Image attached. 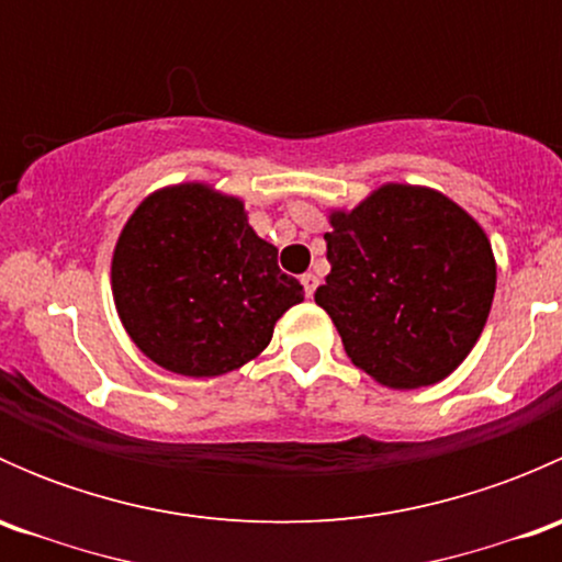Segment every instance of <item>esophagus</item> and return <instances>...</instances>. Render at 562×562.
I'll list each match as a JSON object with an SVG mask.
<instances>
[{
    "mask_svg": "<svg viewBox=\"0 0 562 562\" xmlns=\"http://www.w3.org/2000/svg\"><path fill=\"white\" fill-rule=\"evenodd\" d=\"M302 285H304V293H307V296H313L315 288H317V277L313 274V271H307V274L302 277Z\"/></svg>",
    "mask_w": 562,
    "mask_h": 562,
    "instance_id": "obj_1",
    "label": "esophagus"
}]
</instances>
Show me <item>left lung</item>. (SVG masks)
Listing matches in <instances>:
<instances>
[{
	"label": "left lung",
	"instance_id": "obj_1",
	"mask_svg": "<svg viewBox=\"0 0 562 562\" xmlns=\"http://www.w3.org/2000/svg\"><path fill=\"white\" fill-rule=\"evenodd\" d=\"M331 271L315 291L345 353L389 389L435 386L468 359L490 317L497 263L459 203L386 181L353 209H328Z\"/></svg>",
	"mask_w": 562,
	"mask_h": 562
}]
</instances>
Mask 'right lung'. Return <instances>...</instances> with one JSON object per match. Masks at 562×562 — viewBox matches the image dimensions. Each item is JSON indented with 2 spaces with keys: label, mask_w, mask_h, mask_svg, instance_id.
Masks as SVG:
<instances>
[{
  "label": "right lung",
  "mask_w": 562,
  "mask_h": 562,
  "mask_svg": "<svg viewBox=\"0 0 562 562\" xmlns=\"http://www.w3.org/2000/svg\"><path fill=\"white\" fill-rule=\"evenodd\" d=\"M111 291L135 348L184 378L258 359L277 321L304 302L245 201L206 181L160 187L135 206L113 247Z\"/></svg>",
  "instance_id": "1"
}]
</instances>
